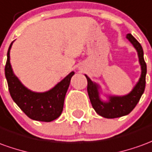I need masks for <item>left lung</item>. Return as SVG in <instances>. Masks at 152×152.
Wrapping results in <instances>:
<instances>
[{"label":"left lung","mask_w":152,"mask_h":152,"mask_svg":"<svg viewBox=\"0 0 152 152\" xmlns=\"http://www.w3.org/2000/svg\"><path fill=\"white\" fill-rule=\"evenodd\" d=\"M126 38L137 51L139 64L141 66V76L139 77L138 81L128 94L125 95H110L104 94L101 86L96 82L91 80L87 75H85L88 82L87 91L92 107L99 115L106 118H115L128 115L137 104L145 91L146 64L144 61L142 47L131 34H128ZM101 94L106 97L105 101L101 98Z\"/></svg>","instance_id":"8db88e82"}]
</instances>
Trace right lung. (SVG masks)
I'll use <instances>...</instances> for the list:
<instances>
[{"mask_svg": "<svg viewBox=\"0 0 152 152\" xmlns=\"http://www.w3.org/2000/svg\"><path fill=\"white\" fill-rule=\"evenodd\" d=\"M14 41L7 52L5 75L9 91L15 103L33 120L51 122L60 116L63 109L64 99L71 79L75 74L70 72L55 86L44 92H35L24 86L14 73L10 61V52Z\"/></svg>", "mask_w": 152, "mask_h": 152, "instance_id": "add662e5", "label": "right lung"}]
</instances>
